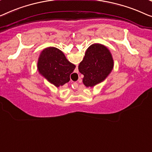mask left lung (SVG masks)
<instances>
[{
	"label": "left lung",
	"mask_w": 152,
	"mask_h": 152,
	"mask_svg": "<svg viewBox=\"0 0 152 152\" xmlns=\"http://www.w3.org/2000/svg\"><path fill=\"white\" fill-rule=\"evenodd\" d=\"M114 67L113 56L107 47L94 44L88 48L78 70L83 74V83L85 87H93L103 82Z\"/></svg>",
	"instance_id": "left-lung-1"
}]
</instances>
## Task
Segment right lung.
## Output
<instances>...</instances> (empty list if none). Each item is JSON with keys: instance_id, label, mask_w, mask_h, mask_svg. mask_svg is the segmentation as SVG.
Returning <instances> with one entry per match:
<instances>
[{"instance_id": "add662e5", "label": "right lung", "mask_w": 152, "mask_h": 152, "mask_svg": "<svg viewBox=\"0 0 152 152\" xmlns=\"http://www.w3.org/2000/svg\"><path fill=\"white\" fill-rule=\"evenodd\" d=\"M75 67L76 65L67 59L61 50L54 47L43 50L37 61L39 74L56 87L69 82L70 74Z\"/></svg>"}]
</instances>
